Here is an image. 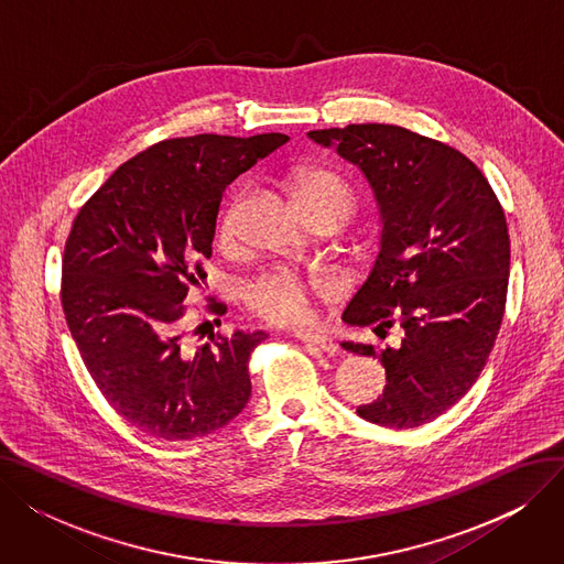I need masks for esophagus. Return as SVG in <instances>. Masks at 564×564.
Masks as SVG:
<instances>
[{
  "label": "esophagus",
  "instance_id": "1",
  "mask_svg": "<svg viewBox=\"0 0 564 564\" xmlns=\"http://www.w3.org/2000/svg\"><path fill=\"white\" fill-rule=\"evenodd\" d=\"M294 338H300V340L306 343L308 347L322 349V351H327V354L338 351V343H336L334 338H329V336H324V334H315V332H304V329H300V332H294Z\"/></svg>",
  "mask_w": 564,
  "mask_h": 564
}]
</instances>
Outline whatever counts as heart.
<instances>
[{"instance_id": "1", "label": "heart", "mask_w": 564, "mask_h": 564, "mask_svg": "<svg viewBox=\"0 0 564 564\" xmlns=\"http://www.w3.org/2000/svg\"><path fill=\"white\" fill-rule=\"evenodd\" d=\"M292 198L302 215L315 210H332L340 219L351 210V192L340 175L327 169H297L290 173ZM221 237L230 235L228 224H221ZM329 285L317 276L300 274L288 267L260 274L245 288L247 306L267 322L294 324L311 315V300L315 294L327 292Z\"/></svg>"}]
</instances>
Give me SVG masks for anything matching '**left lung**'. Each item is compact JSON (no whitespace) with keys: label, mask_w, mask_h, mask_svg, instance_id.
Listing matches in <instances>:
<instances>
[{"label":"left lung","mask_w":564,"mask_h":564,"mask_svg":"<svg viewBox=\"0 0 564 564\" xmlns=\"http://www.w3.org/2000/svg\"><path fill=\"white\" fill-rule=\"evenodd\" d=\"M308 139L357 166L379 207V256L343 319L404 329L400 347L343 343L387 368L383 393L357 413L395 430L430 423L468 393L496 343L510 274L506 213L466 155L406 128L364 123Z\"/></svg>","instance_id":"left-lung-1"}]
</instances>
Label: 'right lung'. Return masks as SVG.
<instances>
[{"mask_svg": "<svg viewBox=\"0 0 564 564\" xmlns=\"http://www.w3.org/2000/svg\"><path fill=\"white\" fill-rule=\"evenodd\" d=\"M288 139L160 141L118 166L75 217L62 279L68 329L105 400L137 430L192 441L247 406L249 357L267 334L237 329L192 347L183 302L213 256L226 187Z\"/></svg>", "mask_w": 564, "mask_h": 564, "instance_id": "obj_1", "label": "right lung"}]
</instances>
